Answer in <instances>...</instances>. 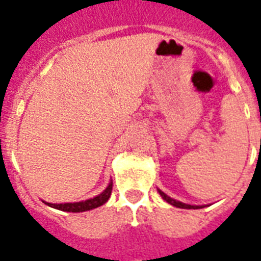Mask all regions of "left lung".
<instances>
[{
    "label": "left lung",
    "mask_w": 261,
    "mask_h": 261,
    "mask_svg": "<svg viewBox=\"0 0 261 261\" xmlns=\"http://www.w3.org/2000/svg\"><path fill=\"white\" fill-rule=\"evenodd\" d=\"M158 190V193H160V195L162 197V199L164 201H166L168 203H170V205H173V206L176 207H180V209H201V207H203L205 205H190V203H184V202H180V201H177V199H173V198H170L169 195H166L164 191H161L160 189Z\"/></svg>",
    "instance_id": "obj_1"
}]
</instances>
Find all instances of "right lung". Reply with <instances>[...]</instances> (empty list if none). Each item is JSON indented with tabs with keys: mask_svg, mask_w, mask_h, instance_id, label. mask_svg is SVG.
<instances>
[{
	"mask_svg": "<svg viewBox=\"0 0 261 261\" xmlns=\"http://www.w3.org/2000/svg\"><path fill=\"white\" fill-rule=\"evenodd\" d=\"M113 191V181H110L109 186L101 191L99 195H96L93 198H89L86 201H80V202H67V203H50L46 201H42L48 206L59 209V211H63V212H72V213H80V212H86V211H92L95 207L101 206L103 203L109 201L110 195Z\"/></svg>",
	"mask_w": 261,
	"mask_h": 261,
	"instance_id": "1",
	"label": "right lung"
}]
</instances>
